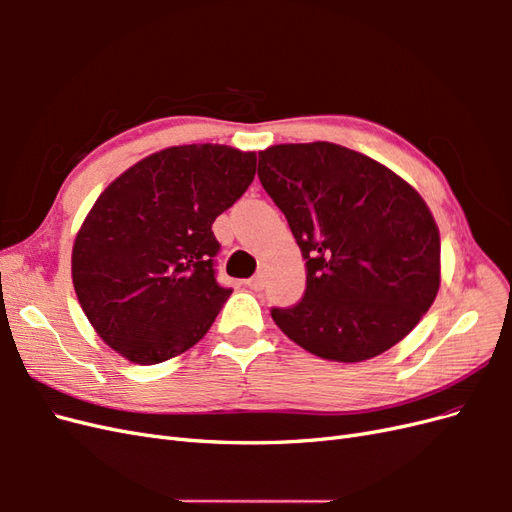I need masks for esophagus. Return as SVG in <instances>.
<instances>
[{
    "instance_id": "1",
    "label": "esophagus",
    "mask_w": 512,
    "mask_h": 512,
    "mask_svg": "<svg viewBox=\"0 0 512 512\" xmlns=\"http://www.w3.org/2000/svg\"><path fill=\"white\" fill-rule=\"evenodd\" d=\"M245 286L247 288H252V290H262L265 288V275H254V277H250V280H245Z\"/></svg>"
}]
</instances>
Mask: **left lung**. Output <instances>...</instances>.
<instances>
[{"label": "left lung", "mask_w": 512, "mask_h": 512, "mask_svg": "<svg viewBox=\"0 0 512 512\" xmlns=\"http://www.w3.org/2000/svg\"><path fill=\"white\" fill-rule=\"evenodd\" d=\"M258 179L301 247L299 303L271 307L294 344L359 363L401 342L440 288V235L393 170L333 143L258 153Z\"/></svg>", "instance_id": "left-lung-1"}]
</instances>
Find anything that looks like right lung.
Segmentation results:
<instances>
[{
	"label": "right lung",
	"instance_id": "add662e5",
	"mask_svg": "<svg viewBox=\"0 0 512 512\" xmlns=\"http://www.w3.org/2000/svg\"><path fill=\"white\" fill-rule=\"evenodd\" d=\"M256 153L181 145L141 160L100 194L72 250L85 316L128 361L156 365L211 329L232 288L218 282L211 224L250 188Z\"/></svg>",
	"mask_w": 512,
	"mask_h": 512
}]
</instances>
